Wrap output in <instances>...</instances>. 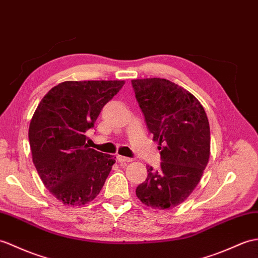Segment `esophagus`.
<instances>
[{"instance_id": "obj_1", "label": "esophagus", "mask_w": 258, "mask_h": 258, "mask_svg": "<svg viewBox=\"0 0 258 258\" xmlns=\"http://www.w3.org/2000/svg\"><path fill=\"white\" fill-rule=\"evenodd\" d=\"M116 159H117L118 163H128V161H132V158L124 157V156H121V155H117Z\"/></svg>"}]
</instances>
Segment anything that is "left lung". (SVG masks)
<instances>
[{
  "label": "left lung",
  "instance_id": "8db88e82",
  "mask_svg": "<svg viewBox=\"0 0 258 258\" xmlns=\"http://www.w3.org/2000/svg\"><path fill=\"white\" fill-rule=\"evenodd\" d=\"M148 131L158 143L160 168L147 166L136 196L154 209L175 208L199 183L210 157V126L195 95L160 78L132 80Z\"/></svg>",
  "mask_w": 258,
  "mask_h": 258
}]
</instances>
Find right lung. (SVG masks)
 Returning a JSON list of instances; mask_svg holds the SVG:
<instances>
[{
    "instance_id": "obj_1",
    "label": "right lung",
    "mask_w": 258,
    "mask_h": 258,
    "mask_svg": "<svg viewBox=\"0 0 258 258\" xmlns=\"http://www.w3.org/2000/svg\"><path fill=\"white\" fill-rule=\"evenodd\" d=\"M124 81H64L48 91L28 130L33 163L45 187L66 206H83L103 187L115 157L86 144V133Z\"/></svg>"
}]
</instances>
